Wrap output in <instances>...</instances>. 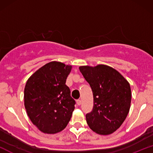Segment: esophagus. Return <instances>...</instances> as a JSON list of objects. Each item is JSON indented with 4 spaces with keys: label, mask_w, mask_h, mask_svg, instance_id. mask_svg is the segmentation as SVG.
I'll list each match as a JSON object with an SVG mask.
<instances>
[{
    "label": "esophagus",
    "mask_w": 153,
    "mask_h": 153,
    "mask_svg": "<svg viewBox=\"0 0 153 153\" xmlns=\"http://www.w3.org/2000/svg\"><path fill=\"white\" fill-rule=\"evenodd\" d=\"M76 103H77V104L78 105V106H80V105L81 104V100H80V99L77 100V101H76Z\"/></svg>",
    "instance_id": "obj_1"
}]
</instances>
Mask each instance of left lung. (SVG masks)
I'll return each instance as SVG.
<instances>
[{
	"mask_svg": "<svg viewBox=\"0 0 153 153\" xmlns=\"http://www.w3.org/2000/svg\"><path fill=\"white\" fill-rule=\"evenodd\" d=\"M94 95L92 111L85 115L89 127L99 134L107 135L120 127L131 104V88L118 71L105 65L79 68Z\"/></svg>",
	"mask_w": 153,
	"mask_h": 153,
	"instance_id": "1",
	"label": "left lung"
}]
</instances>
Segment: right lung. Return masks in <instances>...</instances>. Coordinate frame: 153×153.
Returning <instances> with one entry per match:
<instances>
[{
	"mask_svg": "<svg viewBox=\"0 0 153 153\" xmlns=\"http://www.w3.org/2000/svg\"><path fill=\"white\" fill-rule=\"evenodd\" d=\"M71 69V65L53 61L39 68L26 82V112L31 122L44 133L59 132L71 120L75 101L65 82Z\"/></svg>",
	"mask_w": 153,
	"mask_h": 153,
	"instance_id": "add662e5",
	"label": "right lung"
}]
</instances>
